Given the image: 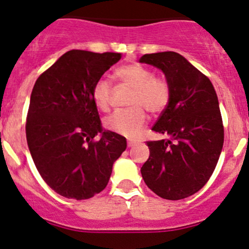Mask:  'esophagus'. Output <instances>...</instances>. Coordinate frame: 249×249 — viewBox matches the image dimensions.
<instances>
[{"instance_id": "esophagus-1", "label": "esophagus", "mask_w": 249, "mask_h": 249, "mask_svg": "<svg viewBox=\"0 0 249 249\" xmlns=\"http://www.w3.org/2000/svg\"><path fill=\"white\" fill-rule=\"evenodd\" d=\"M137 144H138V142L134 141V139H128V141H127V146L128 147H133L134 145H137Z\"/></svg>"}]
</instances>
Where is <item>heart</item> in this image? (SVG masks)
Returning a JSON list of instances; mask_svg holds the SVG:
<instances>
[{
  "mask_svg": "<svg viewBox=\"0 0 249 249\" xmlns=\"http://www.w3.org/2000/svg\"><path fill=\"white\" fill-rule=\"evenodd\" d=\"M116 76L123 85L132 89L128 97L127 110H118L104 119L107 130L126 137H136L147 123L145 110L152 115H160L171 101V87L164 77L154 76L153 71L141 63L123 65L116 70ZM113 87L110 79L102 77L92 88L93 103L99 110L107 111L111 107Z\"/></svg>",
  "mask_w": 249,
  "mask_h": 249,
  "instance_id": "b5f03b06",
  "label": "heart"
}]
</instances>
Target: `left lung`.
Wrapping results in <instances>:
<instances>
[{"instance_id": "8db88e82", "label": "left lung", "mask_w": 249, "mask_h": 249, "mask_svg": "<svg viewBox=\"0 0 249 249\" xmlns=\"http://www.w3.org/2000/svg\"><path fill=\"white\" fill-rule=\"evenodd\" d=\"M139 61L162 70L171 87L170 104L152 127L167 138L146 142L142 179L160 198H187L210 180L221 153L218 96L208 77L174 51L146 53Z\"/></svg>"}]
</instances>
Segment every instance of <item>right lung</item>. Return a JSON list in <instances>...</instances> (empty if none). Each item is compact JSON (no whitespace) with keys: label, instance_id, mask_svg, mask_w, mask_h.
I'll use <instances>...</instances> for the list:
<instances>
[{"label":"right lung","instance_id":"1","mask_svg":"<svg viewBox=\"0 0 249 249\" xmlns=\"http://www.w3.org/2000/svg\"><path fill=\"white\" fill-rule=\"evenodd\" d=\"M121 57L70 50L34 85L25 123L28 146L43 180L68 199L102 192L126 148L125 137L103 131L92 99L93 84ZM98 133L102 137L96 141Z\"/></svg>","mask_w":249,"mask_h":249}]
</instances>
